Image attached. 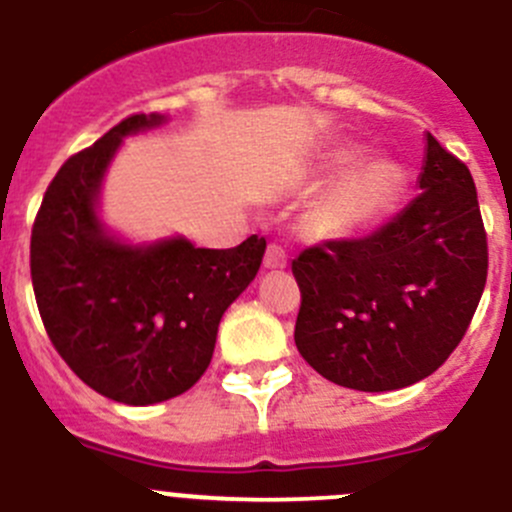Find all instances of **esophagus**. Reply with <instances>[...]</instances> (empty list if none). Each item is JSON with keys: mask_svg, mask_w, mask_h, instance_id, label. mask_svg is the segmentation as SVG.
Here are the masks:
<instances>
[{"mask_svg": "<svg viewBox=\"0 0 512 512\" xmlns=\"http://www.w3.org/2000/svg\"><path fill=\"white\" fill-rule=\"evenodd\" d=\"M285 265H287L285 250H282L280 245H275V242H270L265 250V267L267 270H282Z\"/></svg>", "mask_w": 512, "mask_h": 512, "instance_id": "obj_1", "label": "esophagus"}]
</instances>
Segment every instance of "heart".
<instances>
[{
	"instance_id": "1",
	"label": "heart",
	"mask_w": 512,
	"mask_h": 512,
	"mask_svg": "<svg viewBox=\"0 0 512 512\" xmlns=\"http://www.w3.org/2000/svg\"><path fill=\"white\" fill-rule=\"evenodd\" d=\"M400 190L398 172L367 162L345 172L315 207V225L325 235H350L370 227L390 210Z\"/></svg>"
}]
</instances>
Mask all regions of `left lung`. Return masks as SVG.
<instances>
[{"label":"left lung","mask_w":512,"mask_h":512,"mask_svg":"<svg viewBox=\"0 0 512 512\" xmlns=\"http://www.w3.org/2000/svg\"><path fill=\"white\" fill-rule=\"evenodd\" d=\"M420 195L365 237L292 260L295 345L307 365L362 393L408 388L460 345L488 277V235L465 162L428 135Z\"/></svg>","instance_id":"obj_1"}]
</instances>
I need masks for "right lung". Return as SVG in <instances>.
<instances>
[{
    "mask_svg": "<svg viewBox=\"0 0 512 512\" xmlns=\"http://www.w3.org/2000/svg\"><path fill=\"white\" fill-rule=\"evenodd\" d=\"M130 114L92 147L69 157L34 217L29 267L54 350L74 375L124 405L162 403L207 370L227 307L255 280L265 237L230 250L187 240L127 247L94 212L99 182L124 135L160 124Z\"/></svg>",
    "mask_w": 512,
    "mask_h": 512,
    "instance_id": "add662e5",
    "label": "right lung"
}]
</instances>
